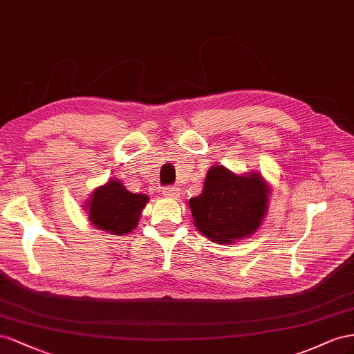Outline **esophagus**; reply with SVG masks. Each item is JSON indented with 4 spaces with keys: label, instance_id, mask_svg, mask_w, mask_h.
<instances>
[{
    "label": "esophagus",
    "instance_id": "34e87169",
    "mask_svg": "<svg viewBox=\"0 0 354 354\" xmlns=\"http://www.w3.org/2000/svg\"><path fill=\"white\" fill-rule=\"evenodd\" d=\"M163 196L166 198H178L180 196V189L178 187H171V185L166 187L163 189Z\"/></svg>",
    "mask_w": 354,
    "mask_h": 354
}]
</instances>
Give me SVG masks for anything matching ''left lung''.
<instances>
[{
	"instance_id": "left-lung-1",
	"label": "left lung",
	"mask_w": 354,
	"mask_h": 354,
	"mask_svg": "<svg viewBox=\"0 0 354 354\" xmlns=\"http://www.w3.org/2000/svg\"><path fill=\"white\" fill-rule=\"evenodd\" d=\"M268 194L258 171L236 175L224 166L210 167L201 194L189 198L194 225L216 243L250 237L266 218Z\"/></svg>"
}]
</instances>
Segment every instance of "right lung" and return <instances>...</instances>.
Returning a JSON list of instances; mask_svg holds the SVG:
<instances>
[{
    "instance_id": "obj_1",
    "label": "right lung",
    "mask_w": 354,
    "mask_h": 354,
    "mask_svg": "<svg viewBox=\"0 0 354 354\" xmlns=\"http://www.w3.org/2000/svg\"><path fill=\"white\" fill-rule=\"evenodd\" d=\"M148 203V196L130 193L118 179H111L93 191L86 210L93 227L109 234L124 236L136 228L140 212Z\"/></svg>"
}]
</instances>
